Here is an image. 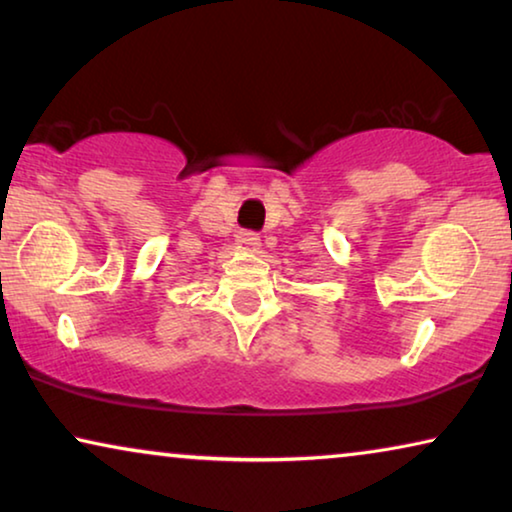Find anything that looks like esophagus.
Masks as SVG:
<instances>
[{
	"label": "esophagus",
	"instance_id": "34e87169",
	"mask_svg": "<svg viewBox=\"0 0 512 512\" xmlns=\"http://www.w3.org/2000/svg\"><path fill=\"white\" fill-rule=\"evenodd\" d=\"M237 247L254 251V249L261 247V237H258L254 230H242V233L237 235Z\"/></svg>",
	"mask_w": 512,
	"mask_h": 512
}]
</instances>
